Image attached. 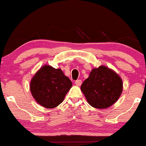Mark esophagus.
<instances>
[{
	"label": "esophagus",
	"instance_id": "34e87169",
	"mask_svg": "<svg viewBox=\"0 0 146 146\" xmlns=\"http://www.w3.org/2000/svg\"><path fill=\"white\" fill-rule=\"evenodd\" d=\"M75 84L77 86H81L82 84V80H78L75 82Z\"/></svg>",
	"mask_w": 146,
	"mask_h": 146
}]
</instances>
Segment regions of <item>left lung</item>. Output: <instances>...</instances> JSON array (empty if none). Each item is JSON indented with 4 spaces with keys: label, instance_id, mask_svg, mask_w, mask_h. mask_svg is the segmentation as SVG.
I'll list each match as a JSON object with an SVG mask.
<instances>
[{
    "label": "left lung",
    "instance_id": "obj_1",
    "mask_svg": "<svg viewBox=\"0 0 146 146\" xmlns=\"http://www.w3.org/2000/svg\"><path fill=\"white\" fill-rule=\"evenodd\" d=\"M122 90L121 78L105 66L93 68L81 86V90L88 104L99 109L113 105L119 98Z\"/></svg>",
    "mask_w": 146,
    "mask_h": 146
}]
</instances>
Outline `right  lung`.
<instances>
[{"instance_id": "1", "label": "right lung", "mask_w": 146, "mask_h": 146, "mask_svg": "<svg viewBox=\"0 0 146 146\" xmlns=\"http://www.w3.org/2000/svg\"><path fill=\"white\" fill-rule=\"evenodd\" d=\"M71 86V81L60 68L44 65L31 79L30 90L40 105L53 108L63 102Z\"/></svg>"}]
</instances>
